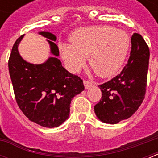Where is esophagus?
<instances>
[{
	"label": "esophagus",
	"mask_w": 158,
	"mask_h": 158,
	"mask_svg": "<svg viewBox=\"0 0 158 158\" xmlns=\"http://www.w3.org/2000/svg\"><path fill=\"white\" fill-rule=\"evenodd\" d=\"M84 87H85V89H89V87L92 86V83L91 81H89V80H87V79H84Z\"/></svg>",
	"instance_id": "1"
}]
</instances>
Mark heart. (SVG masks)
<instances>
[{
    "instance_id": "b5f03b06",
    "label": "heart",
    "mask_w": 158,
    "mask_h": 158,
    "mask_svg": "<svg viewBox=\"0 0 158 158\" xmlns=\"http://www.w3.org/2000/svg\"><path fill=\"white\" fill-rule=\"evenodd\" d=\"M130 39L128 33L108 25L91 26L77 29L70 44L61 43V57L72 71H77L89 57V65L99 77L106 78L120 69L127 56Z\"/></svg>"
}]
</instances>
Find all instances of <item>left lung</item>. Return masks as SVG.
Wrapping results in <instances>:
<instances>
[{"label":"left lung","mask_w":158,"mask_h":158,"mask_svg":"<svg viewBox=\"0 0 158 158\" xmlns=\"http://www.w3.org/2000/svg\"><path fill=\"white\" fill-rule=\"evenodd\" d=\"M131 45L130 58L124 69L98 86L102 98L94 106V110L104 123L117 124L130 118L145 98L149 48L142 36L136 33L131 37Z\"/></svg>","instance_id":"1"}]
</instances>
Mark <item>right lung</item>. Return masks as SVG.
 Masks as SVG:
<instances>
[{
	"instance_id": "right-lung-1",
	"label": "right lung",
	"mask_w": 158,
	"mask_h": 158,
	"mask_svg": "<svg viewBox=\"0 0 158 158\" xmlns=\"http://www.w3.org/2000/svg\"><path fill=\"white\" fill-rule=\"evenodd\" d=\"M39 34L48 38L55 56L41 64L25 61L18 52L22 35L12 48L9 72L16 102L26 117L43 127H57L68 119L72 98L84 86L83 80L67 71L56 57L59 48L54 43L56 36L48 32Z\"/></svg>"
}]
</instances>
